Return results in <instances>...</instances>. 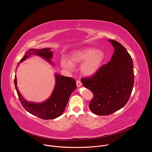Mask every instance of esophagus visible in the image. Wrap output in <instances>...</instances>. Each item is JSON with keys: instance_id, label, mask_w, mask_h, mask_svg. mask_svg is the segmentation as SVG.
Here are the masks:
<instances>
[{"instance_id": "esophagus-1", "label": "esophagus", "mask_w": 152, "mask_h": 152, "mask_svg": "<svg viewBox=\"0 0 152 152\" xmlns=\"http://www.w3.org/2000/svg\"><path fill=\"white\" fill-rule=\"evenodd\" d=\"M76 85H77V86H78V87H79V86H80L82 85V82L79 80H77L76 81Z\"/></svg>"}]
</instances>
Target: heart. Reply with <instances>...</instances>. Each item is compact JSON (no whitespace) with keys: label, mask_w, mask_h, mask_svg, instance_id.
Returning <instances> with one entry per match:
<instances>
[{"label":"heart","mask_w":152,"mask_h":152,"mask_svg":"<svg viewBox=\"0 0 152 152\" xmlns=\"http://www.w3.org/2000/svg\"><path fill=\"white\" fill-rule=\"evenodd\" d=\"M106 58L105 53L93 48H86L73 51L70 55V61L66 58L61 59L60 64L62 68L72 71L75 64L83 62L80 70L86 76L95 74L102 66Z\"/></svg>","instance_id":"heart-1"}]
</instances>
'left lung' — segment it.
I'll return each mask as SVG.
<instances>
[{
    "label": "left lung",
    "mask_w": 152,
    "mask_h": 152,
    "mask_svg": "<svg viewBox=\"0 0 152 152\" xmlns=\"http://www.w3.org/2000/svg\"><path fill=\"white\" fill-rule=\"evenodd\" d=\"M114 48L111 60L91 77L81 79L83 85L93 92L90 110L107 115L120 110L128 102L134 84L132 59L120 42L108 39Z\"/></svg>",
    "instance_id": "obj_1"
}]
</instances>
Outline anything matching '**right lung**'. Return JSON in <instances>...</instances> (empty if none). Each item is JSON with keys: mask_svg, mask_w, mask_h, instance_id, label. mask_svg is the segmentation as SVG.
Instances as JSON below:
<instances>
[{"mask_svg": "<svg viewBox=\"0 0 152 152\" xmlns=\"http://www.w3.org/2000/svg\"><path fill=\"white\" fill-rule=\"evenodd\" d=\"M31 55H36L42 57L46 61L52 64L50 59L52 58L53 52L50 48L42 49H31L25 54L20 62H23ZM20 62L18 63L19 65ZM56 83L51 96L45 102L36 103L26 101L18 90L17 86V77L14 78L15 87L23 107L30 114L41 119L51 120L60 116L66 108L69 99L72 92L76 88V81L72 77L60 76L55 74Z\"/></svg>", "mask_w": 152, "mask_h": 152, "instance_id": "obj_1", "label": "right lung"}]
</instances>
